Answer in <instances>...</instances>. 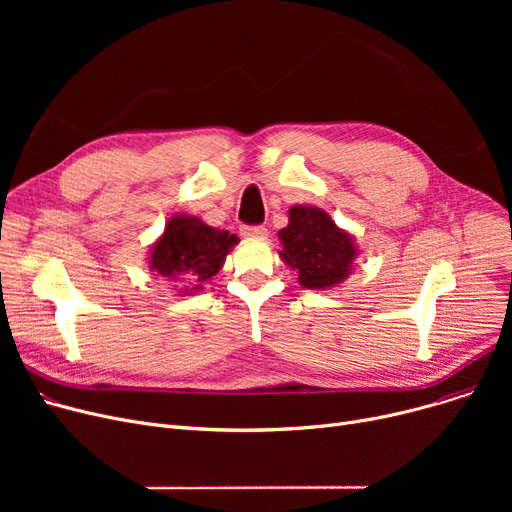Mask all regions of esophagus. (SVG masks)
<instances>
[{
	"instance_id": "34e87169",
	"label": "esophagus",
	"mask_w": 512,
	"mask_h": 512,
	"mask_svg": "<svg viewBox=\"0 0 512 512\" xmlns=\"http://www.w3.org/2000/svg\"><path fill=\"white\" fill-rule=\"evenodd\" d=\"M240 234L242 236H251V238H265L267 236V228L257 224V226H240Z\"/></svg>"
}]
</instances>
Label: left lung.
Segmentation results:
<instances>
[{
    "label": "left lung",
    "mask_w": 512,
    "mask_h": 512,
    "mask_svg": "<svg viewBox=\"0 0 512 512\" xmlns=\"http://www.w3.org/2000/svg\"><path fill=\"white\" fill-rule=\"evenodd\" d=\"M284 261L299 270L305 288H330L348 276L357 251L353 238L315 207H292L290 222L280 230Z\"/></svg>",
    "instance_id": "8db88e82"
}]
</instances>
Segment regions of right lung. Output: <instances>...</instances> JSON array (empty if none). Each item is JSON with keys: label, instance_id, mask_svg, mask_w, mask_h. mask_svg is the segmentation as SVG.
<instances>
[{"label": "right lung", "instance_id": "obj_1", "mask_svg": "<svg viewBox=\"0 0 512 512\" xmlns=\"http://www.w3.org/2000/svg\"><path fill=\"white\" fill-rule=\"evenodd\" d=\"M236 240L228 230H213L199 218L176 215L151 251V270L172 282L201 288L203 282L220 272Z\"/></svg>", "mask_w": 512, "mask_h": 512}]
</instances>
